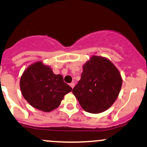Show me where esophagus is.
<instances>
[{"instance_id":"obj_1","label":"esophagus","mask_w":147,"mask_h":147,"mask_svg":"<svg viewBox=\"0 0 147 147\" xmlns=\"http://www.w3.org/2000/svg\"><path fill=\"white\" fill-rule=\"evenodd\" d=\"M70 86L72 87V88H73L74 86H75V83H74V82H71L70 84Z\"/></svg>"}]
</instances>
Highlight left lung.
I'll return each mask as SVG.
<instances>
[{"label": "left lung", "mask_w": 147, "mask_h": 147, "mask_svg": "<svg viewBox=\"0 0 147 147\" xmlns=\"http://www.w3.org/2000/svg\"><path fill=\"white\" fill-rule=\"evenodd\" d=\"M121 85V74L114 64L104 57L93 56L83 66L81 80L72 93L86 112L98 114L115 102Z\"/></svg>", "instance_id": "obj_1"}]
</instances>
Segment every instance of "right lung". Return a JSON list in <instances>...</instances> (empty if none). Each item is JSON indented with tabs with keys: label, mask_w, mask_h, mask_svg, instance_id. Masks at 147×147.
<instances>
[{
	"label": "right lung",
	"mask_w": 147,
	"mask_h": 147,
	"mask_svg": "<svg viewBox=\"0 0 147 147\" xmlns=\"http://www.w3.org/2000/svg\"><path fill=\"white\" fill-rule=\"evenodd\" d=\"M24 98L33 107L49 112L60 105L64 96L72 88L61 75H55L42 62L32 64L24 72L20 80Z\"/></svg>",
	"instance_id": "obj_1"
}]
</instances>
